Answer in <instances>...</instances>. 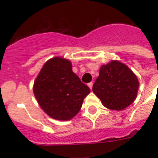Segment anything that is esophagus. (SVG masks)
<instances>
[{
	"label": "esophagus",
	"mask_w": 158,
	"mask_h": 158,
	"mask_svg": "<svg viewBox=\"0 0 158 158\" xmlns=\"http://www.w3.org/2000/svg\"><path fill=\"white\" fill-rule=\"evenodd\" d=\"M88 86H89V89L92 90V89H93V82H90L89 84H88Z\"/></svg>",
	"instance_id": "34e87169"
}]
</instances>
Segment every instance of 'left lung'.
Listing matches in <instances>:
<instances>
[{"label": "left lung", "instance_id": "8db88e82", "mask_svg": "<svg viewBox=\"0 0 158 158\" xmlns=\"http://www.w3.org/2000/svg\"><path fill=\"white\" fill-rule=\"evenodd\" d=\"M139 86L136 74L126 64L111 60L101 66L93 92L105 107L121 110L135 102Z\"/></svg>", "mask_w": 158, "mask_h": 158}]
</instances>
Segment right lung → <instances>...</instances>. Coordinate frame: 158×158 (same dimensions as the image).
<instances>
[{"instance_id":"right-lung-1","label":"right lung","mask_w":158,"mask_h":158,"mask_svg":"<svg viewBox=\"0 0 158 158\" xmlns=\"http://www.w3.org/2000/svg\"><path fill=\"white\" fill-rule=\"evenodd\" d=\"M90 89L72 71V63L63 57L43 64L33 84V94L43 111L52 119L69 120L79 113Z\"/></svg>"}]
</instances>
